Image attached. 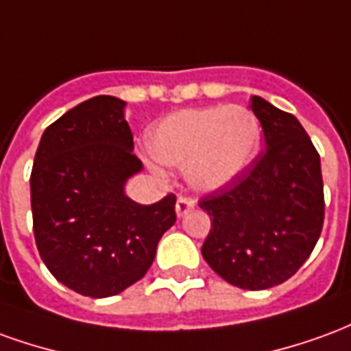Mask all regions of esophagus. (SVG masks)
Instances as JSON below:
<instances>
[{
  "instance_id": "obj_1",
  "label": "esophagus",
  "mask_w": 351,
  "mask_h": 351,
  "mask_svg": "<svg viewBox=\"0 0 351 351\" xmlns=\"http://www.w3.org/2000/svg\"><path fill=\"white\" fill-rule=\"evenodd\" d=\"M193 206H195V201H193V199L180 195L178 201H176V214H178V216H184L186 213H190Z\"/></svg>"
}]
</instances>
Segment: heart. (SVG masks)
I'll return each mask as SVG.
<instances>
[{"instance_id": "heart-1", "label": "heart", "mask_w": 351, "mask_h": 351, "mask_svg": "<svg viewBox=\"0 0 351 351\" xmlns=\"http://www.w3.org/2000/svg\"><path fill=\"white\" fill-rule=\"evenodd\" d=\"M261 143V123L250 108L214 105L167 116L152 131L150 152L163 165L186 167L193 188L220 190L250 165Z\"/></svg>"}]
</instances>
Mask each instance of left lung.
Returning <instances> with one entry per match:
<instances>
[{
    "label": "left lung",
    "instance_id": "8db88e82",
    "mask_svg": "<svg viewBox=\"0 0 351 351\" xmlns=\"http://www.w3.org/2000/svg\"><path fill=\"white\" fill-rule=\"evenodd\" d=\"M265 150L243 175L199 199L210 216L201 254L231 286H278L308 259L324 228L325 201L316 146L299 120L254 95Z\"/></svg>",
    "mask_w": 351,
    "mask_h": 351
}]
</instances>
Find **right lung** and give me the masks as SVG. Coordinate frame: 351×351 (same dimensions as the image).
<instances>
[{
  "label": "right lung",
  "mask_w": 351,
  "mask_h": 351,
  "mask_svg": "<svg viewBox=\"0 0 351 351\" xmlns=\"http://www.w3.org/2000/svg\"><path fill=\"white\" fill-rule=\"evenodd\" d=\"M123 107L118 97L97 95L67 110L43 133L29 176L41 259L58 282L93 299L143 278L176 221L175 193L154 205L123 193L143 169Z\"/></svg>",
  "instance_id": "right-lung-1"
}]
</instances>
